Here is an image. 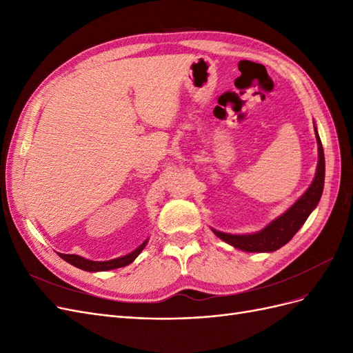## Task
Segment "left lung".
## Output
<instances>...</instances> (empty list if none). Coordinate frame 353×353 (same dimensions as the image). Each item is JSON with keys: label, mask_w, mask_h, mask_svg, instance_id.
Returning <instances> with one entry per match:
<instances>
[{"label": "left lung", "mask_w": 353, "mask_h": 353, "mask_svg": "<svg viewBox=\"0 0 353 353\" xmlns=\"http://www.w3.org/2000/svg\"><path fill=\"white\" fill-rule=\"evenodd\" d=\"M315 126V125H314ZM316 143H318V165L316 174L312 184L305 191L303 196L299 199L294 205L285 210L281 216L274 219L263 230L253 234H227L213 230L216 236L225 243L234 245L236 249L244 252H274L283 248L293 239L294 234L301 230V227L316 208L319 199H321L324 190V176H325V160L321 140H319L318 131L315 128Z\"/></svg>", "instance_id": "left-lung-1"}]
</instances>
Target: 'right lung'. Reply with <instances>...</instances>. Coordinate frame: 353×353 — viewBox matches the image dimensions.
<instances>
[{
    "mask_svg": "<svg viewBox=\"0 0 353 353\" xmlns=\"http://www.w3.org/2000/svg\"><path fill=\"white\" fill-rule=\"evenodd\" d=\"M148 240H145L143 244L138 245V248L128 253L125 256H122V258H116V259H112V261H104V262H99V261H90V259H85L82 258V256H78V254H65V253H59L61 259H65L66 262H69L70 265L77 266V268L79 270H83V271H90V272H97V271H109V270H116V268H122V266H126L130 265L131 262L135 261V258L138 254H140L143 252V249L145 248Z\"/></svg>",
    "mask_w": 353,
    "mask_h": 353,
    "instance_id": "add662e5",
    "label": "right lung"
}]
</instances>
